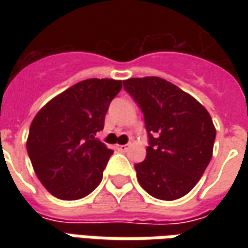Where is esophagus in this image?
<instances>
[{
  "label": "esophagus",
  "instance_id": "34e87169",
  "mask_svg": "<svg viewBox=\"0 0 248 248\" xmlns=\"http://www.w3.org/2000/svg\"><path fill=\"white\" fill-rule=\"evenodd\" d=\"M117 149H118L119 151H126L129 149V145H118L117 146Z\"/></svg>",
  "mask_w": 248,
  "mask_h": 248
}]
</instances>
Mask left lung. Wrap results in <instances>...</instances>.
<instances>
[{"mask_svg": "<svg viewBox=\"0 0 248 248\" xmlns=\"http://www.w3.org/2000/svg\"><path fill=\"white\" fill-rule=\"evenodd\" d=\"M145 115L150 146L135 165L138 182L151 197L175 201L199 182L211 161L217 130L206 108L159 77L124 81Z\"/></svg>", "mask_w": 248, "mask_h": 248, "instance_id": "8db88e82", "label": "left lung"}]
</instances>
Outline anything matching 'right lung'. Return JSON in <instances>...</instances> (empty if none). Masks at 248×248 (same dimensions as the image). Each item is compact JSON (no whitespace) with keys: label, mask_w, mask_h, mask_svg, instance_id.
<instances>
[{"label":"right lung","mask_w":248,"mask_h":248,"mask_svg":"<svg viewBox=\"0 0 248 248\" xmlns=\"http://www.w3.org/2000/svg\"><path fill=\"white\" fill-rule=\"evenodd\" d=\"M122 81L90 78L50 99L30 124L26 150L35 175L63 201L86 197L101 183L113 150L95 140Z\"/></svg>","instance_id":"right-lung-1"}]
</instances>
